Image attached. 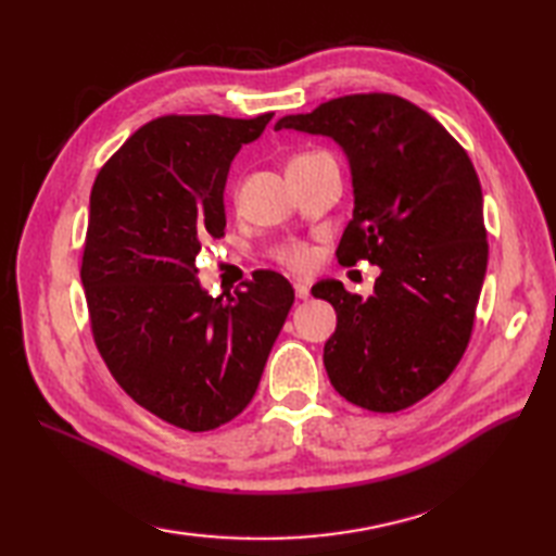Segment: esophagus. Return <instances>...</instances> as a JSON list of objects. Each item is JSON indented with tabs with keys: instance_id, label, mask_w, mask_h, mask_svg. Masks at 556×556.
Wrapping results in <instances>:
<instances>
[{
	"instance_id": "esophagus-1",
	"label": "esophagus",
	"mask_w": 556,
	"mask_h": 556,
	"mask_svg": "<svg viewBox=\"0 0 556 556\" xmlns=\"http://www.w3.org/2000/svg\"><path fill=\"white\" fill-rule=\"evenodd\" d=\"M293 291H296V299H301V301H305V299L311 296V287L308 285H301V281H299V285H293Z\"/></svg>"
}]
</instances>
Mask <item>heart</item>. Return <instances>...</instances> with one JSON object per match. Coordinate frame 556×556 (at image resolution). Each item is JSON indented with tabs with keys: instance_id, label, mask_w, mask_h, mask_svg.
Returning a JSON list of instances; mask_svg holds the SVG:
<instances>
[{
	"instance_id": "heart-1",
	"label": "heart",
	"mask_w": 556,
	"mask_h": 556,
	"mask_svg": "<svg viewBox=\"0 0 556 556\" xmlns=\"http://www.w3.org/2000/svg\"><path fill=\"white\" fill-rule=\"evenodd\" d=\"M317 157H325V152H303V155L293 157L291 162H305V160H317ZM275 257L285 267L299 271V275H303V271H308L313 267V263H315L313 248L305 245V243H299V241H291V243L279 245L277 251H275Z\"/></svg>"
}]
</instances>
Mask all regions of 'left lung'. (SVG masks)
<instances>
[{"instance_id": "left-lung-1", "label": "left lung", "mask_w": 556, "mask_h": 556, "mask_svg": "<svg viewBox=\"0 0 556 556\" xmlns=\"http://www.w3.org/2000/svg\"><path fill=\"white\" fill-rule=\"evenodd\" d=\"M281 128L329 136L346 152L353 219L337 257L380 267L368 299L337 279L313 287L337 311L329 382L361 408L404 410L446 382L473 332L488 269L473 162L440 122L389 92L329 100L281 116Z\"/></svg>"}]
</instances>
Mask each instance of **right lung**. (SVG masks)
Segmentation results:
<instances>
[{"label": "right lung", "mask_w": 556, "mask_h": 556, "mask_svg": "<svg viewBox=\"0 0 556 556\" xmlns=\"http://www.w3.org/2000/svg\"><path fill=\"white\" fill-rule=\"evenodd\" d=\"M269 119L160 116L90 191L80 281L92 339L124 392L181 430H215L251 404L293 305L279 271L217 299L195 277L200 248L227 227L229 164Z\"/></svg>", "instance_id": "obj_1"}]
</instances>
